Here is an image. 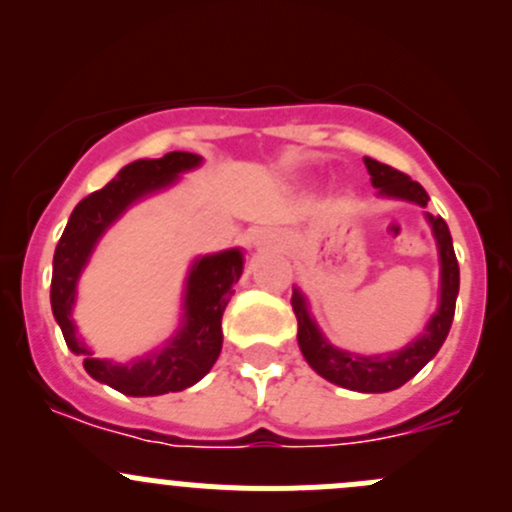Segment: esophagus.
Listing matches in <instances>:
<instances>
[{"label":"esophagus","instance_id":"esophagus-1","mask_svg":"<svg viewBox=\"0 0 512 512\" xmlns=\"http://www.w3.org/2000/svg\"><path fill=\"white\" fill-rule=\"evenodd\" d=\"M272 230H257V235H255V240H257V245H267V242H272Z\"/></svg>","mask_w":512,"mask_h":512}]
</instances>
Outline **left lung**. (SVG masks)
<instances>
[{
	"label": "left lung",
	"mask_w": 512,
	"mask_h": 512,
	"mask_svg": "<svg viewBox=\"0 0 512 512\" xmlns=\"http://www.w3.org/2000/svg\"><path fill=\"white\" fill-rule=\"evenodd\" d=\"M366 170L371 175V185L376 188V198L381 200H404L414 203L418 208H426L428 193L411 180L409 175L399 173L391 165L379 163V160L364 158ZM426 223L431 225L433 240L438 247V262H441V287H438V307L431 314L423 332L414 342L401 347L399 352L389 354H356L339 349L322 334L319 324L314 322L309 312V302L302 289L294 287L292 309L297 314V342L307 364L317 371L322 379L342 386L349 391H361V394H384L404 386L406 381L414 379L418 371L438 354L451 329L453 312H456L458 285H461V272H458L456 252H453L451 232H448L446 220L438 215L426 213Z\"/></svg>",
	"instance_id": "left-lung-1"
}]
</instances>
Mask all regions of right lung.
Returning a JSON list of instances; mask_svg holds the SVG:
<instances>
[{"label": "right lung", "instance_id": "obj_1", "mask_svg": "<svg viewBox=\"0 0 512 512\" xmlns=\"http://www.w3.org/2000/svg\"><path fill=\"white\" fill-rule=\"evenodd\" d=\"M203 158L173 151L163 158H141L123 165L116 178L81 200L66 223L54 252L51 272V312L66 339V347L84 356V369L101 384L126 396H160L198 384L223 349V312L240 280L245 252L240 247L195 257L185 277L180 319L175 332L148 354L131 361L96 359L74 322L76 292L84 267L98 240L131 205L168 190L188 170L200 168Z\"/></svg>", "mask_w": 512, "mask_h": 512}]
</instances>
